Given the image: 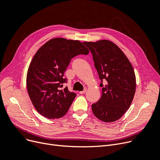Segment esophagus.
Masks as SVG:
<instances>
[{"label":"esophagus","mask_w":160,"mask_h":160,"mask_svg":"<svg viewBox=\"0 0 160 160\" xmlns=\"http://www.w3.org/2000/svg\"><path fill=\"white\" fill-rule=\"evenodd\" d=\"M86 92V89H84L83 91L80 92V94H84V93H85Z\"/></svg>","instance_id":"obj_1"}]
</instances>
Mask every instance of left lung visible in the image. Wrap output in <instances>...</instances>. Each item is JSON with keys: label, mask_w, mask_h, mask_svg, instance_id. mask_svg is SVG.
Returning <instances> with one entry per match:
<instances>
[{"label": "left lung", "mask_w": 160, "mask_h": 160, "mask_svg": "<svg viewBox=\"0 0 160 160\" xmlns=\"http://www.w3.org/2000/svg\"><path fill=\"white\" fill-rule=\"evenodd\" d=\"M91 51L95 67L102 80V98L92 105L93 115L105 122H114L126 113L136 90V76L131 62L116 44L109 40L84 41Z\"/></svg>", "instance_id": "left-lung-1"}]
</instances>
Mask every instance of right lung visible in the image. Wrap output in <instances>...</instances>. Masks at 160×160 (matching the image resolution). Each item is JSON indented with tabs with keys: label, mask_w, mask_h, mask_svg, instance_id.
Returning a JSON list of instances; mask_svg holds the SVG:
<instances>
[{
	"label": "right lung",
	"mask_w": 160,
	"mask_h": 160,
	"mask_svg": "<svg viewBox=\"0 0 160 160\" xmlns=\"http://www.w3.org/2000/svg\"><path fill=\"white\" fill-rule=\"evenodd\" d=\"M89 50L78 40L53 38L41 46L28 70L26 86L32 104L38 113L48 119H58L67 113L76 94L62 84L64 73L71 58Z\"/></svg>",
	"instance_id": "add662e5"
}]
</instances>
